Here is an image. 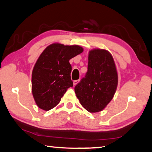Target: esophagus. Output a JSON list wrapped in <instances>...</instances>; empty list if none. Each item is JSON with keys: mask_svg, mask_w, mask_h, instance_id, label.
<instances>
[{"mask_svg": "<svg viewBox=\"0 0 152 152\" xmlns=\"http://www.w3.org/2000/svg\"><path fill=\"white\" fill-rule=\"evenodd\" d=\"M79 82V79H78V80H75V81H73V85L76 86Z\"/></svg>", "mask_w": 152, "mask_h": 152, "instance_id": "esophagus-1", "label": "esophagus"}]
</instances>
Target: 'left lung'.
<instances>
[{"instance_id":"obj_1","label":"left lung","mask_w":152,"mask_h":152,"mask_svg":"<svg viewBox=\"0 0 152 152\" xmlns=\"http://www.w3.org/2000/svg\"><path fill=\"white\" fill-rule=\"evenodd\" d=\"M118 82L113 58L108 51L94 49L88 55V71L75 87L81 105L90 113L101 111L113 99Z\"/></svg>"}]
</instances>
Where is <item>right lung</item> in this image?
I'll return each instance as SVG.
<instances>
[{"mask_svg":"<svg viewBox=\"0 0 152 152\" xmlns=\"http://www.w3.org/2000/svg\"><path fill=\"white\" fill-rule=\"evenodd\" d=\"M83 51L79 45L53 43L41 53L32 73V92L39 108L52 109L59 103L67 89L73 87L69 60Z\"/></svg>","mask_w":152,"mask_h":152,"instance_id":"add662e5","label":"right lung"}]
</instances>
